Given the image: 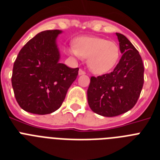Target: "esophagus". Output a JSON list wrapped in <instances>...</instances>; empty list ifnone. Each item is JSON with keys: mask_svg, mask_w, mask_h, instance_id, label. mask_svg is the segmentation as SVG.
<instances>
[{"mask_svg": "<svg viewBox=\"0 0 160 160\" xmlns=\"http://www.w3.org/2000/svg\"><path fill=\"white\" fill-rule=\"evenodd\" d=\"M84 74H86V72H84V70H82V69H80L79 70V75H84Z\"/></svg>", "mask_w": 160, "mask_h": 160, "instance_id": "34e87169", "label": "esophagus"}]
</instances>
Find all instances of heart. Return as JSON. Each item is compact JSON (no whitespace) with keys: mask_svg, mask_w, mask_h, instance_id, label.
I'll return each mask as SVG.
<instances>
[{"mask_svg":"<svg viewBox=\"0 0 160 160\" xmlns=\"http://www.w3.org/2000/svg\"><path fill=\"white\" fill-rule=\"evenodd\" d=\"M70 52L75 56L87 58L89 70L98 75L111 71L119 58V48L116 43L96 37H78Z\"/></svg>","mask_w":160,"mask_h":160,"instance_id":"obj_1","label":"heart"}]
</instances>
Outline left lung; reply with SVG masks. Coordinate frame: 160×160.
Returning <instances> with one entry per match:
<instances>
[{
	"label": "left lung",
	"mask_w": 160,
	"mask_h": 160,
	"mask_svg": "<svg viewBox=\"0 0 160 160\" xmlns=\"http://www.w3.org/2000/svg\"><path fill=\"white\" fill-rule=\"evenodd\" d=\"M116 36L122 53L119 63L111 73L92 76L87 91L91 110L107 117L132 109L144 84V65L139 52L123 35Z\"/></svg>",
	"instance_id": "left-lung-1"
}]
</instances>
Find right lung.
Returning <instances> with one entry per match:
<instances>
[{"mask_svg": "<svg viewBox=\"0 0 160 160\" xmlns=\"http://www.w3.org/2000/svg\"><path fill=\"white\" fill-rule=\"evenodd\" d=\"M59 30H47L22 47L14 61L11 82L14 97L24 111L46 115L62 106L79 68L59 63L56 38Z\"/></svg>", "mask_w": 160, "mask_h": 160, "instance_id": "obj_1", "label": "right lung"}]
</instances>
